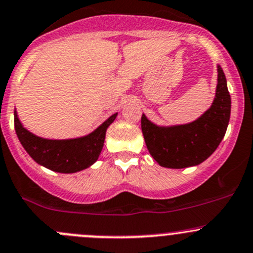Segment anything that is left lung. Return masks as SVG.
<instances>
[{
	"mask_svg": "<svg viewBox=\"0 0 253 253\" xmlns=\"http://www.w3.org/2000/svg\"><path fill=\"white\" fill-rule=\"evenodd\" d=\"M231 114V97L224 70L217 65V85L211 106L193 122L159 126L142 115L146 146L154 161L164 168L194 167L209 158L226 133Z\"/></svg>",
	"mask_w": 253,
	"mask_h": 253,
	"instance_id": "obj_1",
	"label": "left lung"
}]
</instances>
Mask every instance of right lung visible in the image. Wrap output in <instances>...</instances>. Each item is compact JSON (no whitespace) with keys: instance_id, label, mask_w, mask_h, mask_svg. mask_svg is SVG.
Listing matches in <instances>:
<instances>
[{"instance_id":"1","label":"right lung","mask_w":253,"mask_h":253,"mask_svg":"<svg viewBox=\"0 0 253 253\" xmlns=\"http://www.w3.org/2000/svg\"><path fill=\"white\" fill-rule=\"evenodd\" d=\"M117 112L85 136L68 139L43 138L32 133L19 121L14 109V129L19 142L34 162L58 173H77L95 163L102 151L105 136Z\"/></svg>"}]
</instances>
